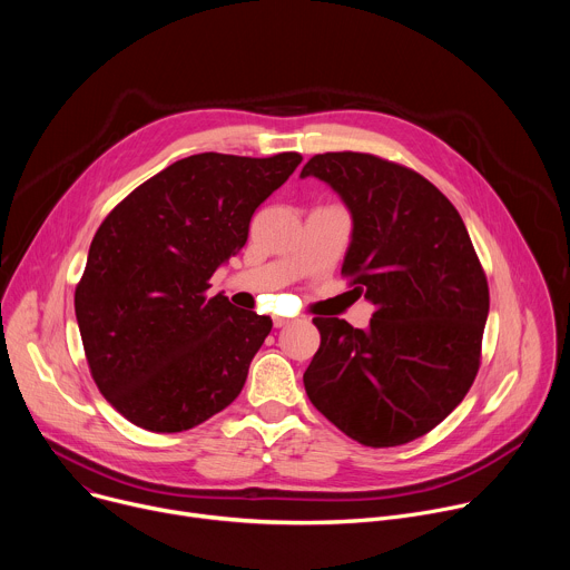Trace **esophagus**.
Here are the masks:
<instances>
[{"instance_id": "esophagus-1", "label": "esophagus", "mask_w": 570, "mask_h": 570, "mask_svg": "<svg viewBox=\"0 0 570 570\" xmlns=\"http://www.w3.org/2000/svg\"><path fill=\"white\" fill-rule=\"evenodd\" d=\"M288 322H291V320H288V317H282V315H275V317H273V324H275V327H277V330L286 327V324H288Z\"/></svg>"}]
</instances>
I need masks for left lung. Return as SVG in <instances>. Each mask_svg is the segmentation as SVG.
<instances>
[{"label": "left lung", "instance_id": "left-lung-1", "mask_svg": "<svg viewBox=\"0 0 570 570\" xmlns=\"http://www.w3.org/2000/svg\"><path fill=\"white\" fill-rule=\"evenodd\" d=\"M308 176L350 209L343 275L376 311L367 330L313 317L320 350L304 390L365 446L417 440L464 399L480 365L490 288L469 232L435 185L376 155H313Z\"/></svg>", "mask_w": 570, "mask_h": 570}]
</instances>
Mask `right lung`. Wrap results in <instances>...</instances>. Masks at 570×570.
Masks as SVG:
<instances>
[{
  "label": "right lung",
  "mask_w": 570,
  "mask_h": 570,
  "mask_svg": "<svg viewBox=\"0 0 570 570\" xmlns=\"http://www.w3.org/2000/svg\"><path fill=\"white\" fill-rule=\"evenodd\" d=\"M299 153H198L174 161L97 229L73 295L101 394L135 426L189 431L238 396L273 320L234 308L212 275L248 240L255 209Z\"/></svg>",
  "instance_id": "obj_1"
}]
</instances>
